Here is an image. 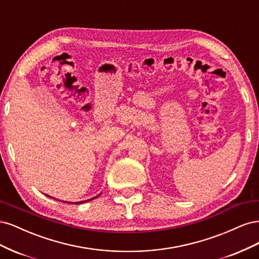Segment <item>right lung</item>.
Masks as SVG:
<instances>
[{"label": "right lung", "instance_id": "obj_1", "mask_svg": "<svg viewBox=\"0 0 259 259\" xmlns=\"http://www.w3.org/2000/svg\"><path fill=\"white\" fill-rule=\"evenodd\" d=\"M98 196H100V195H98ZM98 196H96L95 198H97ZM49 197V196H48ZM52 198V197H51ZM95 198H93V199H95ZM93 199H88V200H86V201H80V202H75V204H79V203H84V202H87V201H89V200H93ZM63 202H66V201H63ZM68 203H71V202H68Z\"/></svg>", "mask_w": 259, "mask_h": 259}]
</instances>
